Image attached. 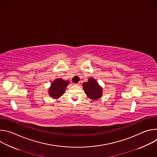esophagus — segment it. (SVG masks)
I'll list each match as a JSON object with an SVG mask.
<instances>
[{
  "label": "esophagus",
  "mask_w": 157,
  "mask_h": 157,
  "mask_svg": "<svg viewBox=\"0 0 157 157\" xmlns=\"http://www.w3.org/2000/svg\"><path fill=\"white\" fill-rule=\"evenodd\" d=\"M79 82H78V83H76V84H74V85H75V86H78V85H79Z\"/></svg>",
  "instance_id": "1"
}]
</instances>
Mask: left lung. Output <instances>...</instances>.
Segmentation results:
<instances>
[{"instance_id": "8db88e82", "label": "left lung", "mask_w": 157, "mask_h": 157, "mask_svg": "<svg viewBox=\"0 0 157 157\" xmlns=\"http://www.w3.org/2000/svg\"><path fill=\"white\" fill-rule=\"evenodd\" d=\"M82 87L85 94L89 99L97 100L102 96V87L94 78H89L87 82H83Z\"/></svg>"}]
</instances>
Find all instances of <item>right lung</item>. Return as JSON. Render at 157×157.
I'll return each mask as SVG.
<instances>
[{"label":"right lung","mask_w":157,"mask_h":157,"mask_svg":"<svg viewBox=\"0 0 157 157\" xmlns=\"http://www.w3.org/2000/svg\"><path fill=\"white\" fill-rule=\"evenodd\" d=\"M69 84V81L64 80L61 78L55 79L48 88V95L53 99H58L63 95Z\"/></svg>","instance_id":"add662e5"}]
</instances>
